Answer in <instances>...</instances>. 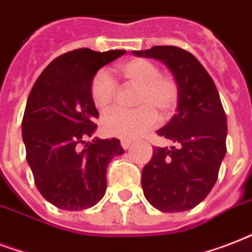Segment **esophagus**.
Segmentation results:
<instances>
[{"label": "esophagus", "instance_id": "34e87169", "mask_svg": "<svg viewBox=\"0 0 252 252\" xmlns=\"http://www.w3.org/2000/svg\"><path fill=\"white\" fill-rule=\"evenodd\" d=\"M122 146H123V149H129L130 145H132V141L130 140H126V138H122Z\"/></svg>", "mask_w": 252, "mask_h": 252}]
</instances>
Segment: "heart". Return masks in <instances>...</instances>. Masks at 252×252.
<instances>
[{
    "label": "heart",
    "instance_id": "obj_1",
    "mask_svg": "<svg viewBox=\"0 0 252 252\" xmlns=\"http://www.w3.org/2000/svg\"><path fill=\"white\" fill-rule=\"evenodd\" d=\"M119 74L132 86L137 87L134 110L115 108L104 115L102 128L104 133L114 137L133 140L153 129L158 123L159 111L162 115L170 114L179 98V87L168 74L159 73L152 61L132 59L118 65ZM118 85L106 72L99 70L91 81V98L100 111L108 110L115 102Z\"/></svg>",
    "mask_w": 252,
    "mask_h": 252
}]
</instances>
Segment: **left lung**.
Instances as JSON below:
<instances>
[{"instance_id": "8db88e82", "label": "left lung", "mask_w": 252, "mask_h": 252, "mask_svg": "<svg viewBox=\"0 0 252 252\" xmlns=\"http://www.w3.org/2000/svg\"><path fill=\"white\" fill-rule=\"evenodd\" d=\"M133 55L163 63L179 87L176 114L157 130L175 146L153 149L142 168L144 195L158 211H189L211 192L226 154V115L219 91L199 60L184 49L157 45Z\"/></svg>"}]
</instances>
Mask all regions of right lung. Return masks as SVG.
<instances>
[{"label":"right lung","instance_id":"add662e5","mask_svg":"<svg viewBox=\"0 0 252 252\" xmlns=\"http://www.w3.org/2000/svg\"><path fill=\"white\" fill-rule=\"evenodd\" d=\"M126 51L74 49L41 72L22 120L26 158L41 196L64 211L94 207L106 193L108 163L124 149L118 138L91 137L99 118L91 81L99 69Z\"/></svg>","mask_w":252,"mask_h":252}]
</instances>
